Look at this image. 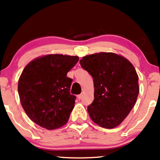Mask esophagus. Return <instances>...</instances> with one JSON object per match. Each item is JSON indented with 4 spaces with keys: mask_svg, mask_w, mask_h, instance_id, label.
I'll return each mask as SVG.
<instances>
[{
    "mask_svg": "<svg viewBox=\"0 0 160 160\" xmlns=\"http://www.w3.org/2000/svg\"><path fill=\"white\" fill-rule=\"evenodd\" d=\"M82 94H80V95H78V98L79 100H80V99L82 98Z\"/></svg>",
    "mask_w": 160,
    "mask_h": 160,
    "instance_id": "esophagus-1",
    "label": "esophagus"
}]
</instances>
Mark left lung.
<instances>
[{"label": "left lung", "instance_id": "left-lung-1", "mask_svg": "<svg viewBox=\"0 0 160 160\" xmlns=\"http://www.w3.org/2000/svg\"><path fill=\"white\" fill-rule=\"evenodd\" d=\"M80 63L94 82L95 98L87 109L91 120L102 128H116L136 103L139 86L135 68L127 58L113 52L88 55Z\"/></svg>", "mask_w": 160, "mask_h": 160}]
</instances>
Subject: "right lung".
Returning a JSON list of instances; mask_svg holds the SVG:
<instances>
[{
    "mask_svg": "<svg viewBox=\"0 0 160 160\" xmlns=\"http://www.w3.org/2000/svg\"><path fill=\"white\" fill-rule=\"evenodd\" d=\"M79 57L49 54L25 66L18 82L20 102L28 117L48 130L65 125L76 97L70 94L72 79L67 78Z\"/></svg>",
    "mask_w": 160,
    "mask_h": 160,
    "instance_id": "obj_1",
    "label": "right lung"
}]
</instances>
